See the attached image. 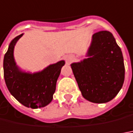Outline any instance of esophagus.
Segmentation results:
<instances>
[{
    "label": "esophagus",
    "instance_id": "obj_1",
    "mask_svg": "<svg viewBox=\"0 0 133 133\" xmlns=\"http://www.w3.org/2000/svg\"><path fill=\"white\" fill-rule=\"evenodd\" d=\"M74 57L70 56V57H68L67 58L66 62L68 63H71V62H73V61H74Z\"/></svg>",
    "mask_w": 133,
    "mask_h": 133
}]
</instances>
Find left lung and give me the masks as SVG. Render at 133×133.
<instances>
[{"mask_svg": "<svg viewBox=\"0 0 133 133\" xmlns=\"http://www.w3.org/2000/svg\"><path fill=\"white\" fill-rule=\"evenodd\" d=\"M89 58L71 64V68L83 97L95 103L111 101L124 81L122 53L112 33L95 32L88 51Z\"/></svg>", "mask_w": 133, "mask_h": 133, "instance_id": "obj_1", "label": "left lung"}]
</instances>
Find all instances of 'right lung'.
Wrapping results in <instances>:
<instances>
[{
  "mask_svg": "<svg viewBox=\"0 0 133 133\" xmlns=\"http://www.w3.org/2000/svg\"><path fill=\"white\" fill-rule=\"evenodd\" d=\"M22 36L13 39L4 55L5 82L10 93L23 105L32 108L44 107L52 101L57 80L65 61L51 65L40 73H22L16 65L13 56L14 46Z\"/></svg>",
  "mask_w": 133,
  "mask_h": 133,
  "instance_id": "right-lung-1",
  "label": "right lung"
}]
</instances>
